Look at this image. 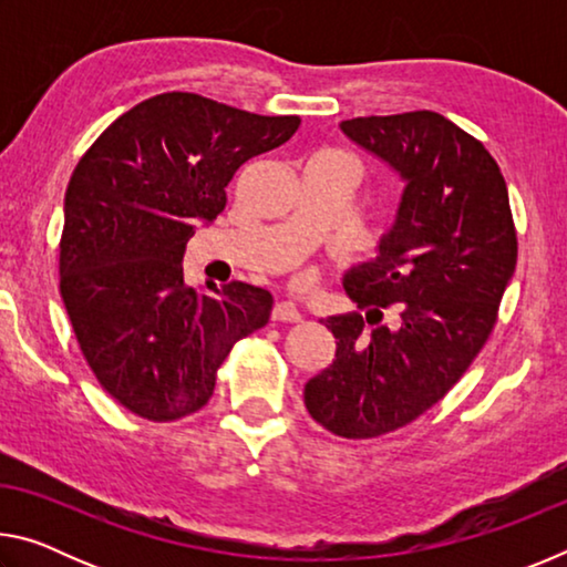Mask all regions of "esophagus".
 Returning <instances> with one entry per match:
<instances>
[{
	"label": "esophagus",
	"mask_w": 567,
	"mask_h": 567,
	"mask_svg": "<svg viewBox=\"0 0 567 567\" xmlns=\"http://www.w3.org/2000/svg\"><path fill=\"white\" fill-rule=\"evenodd\" d=\"M272 320L275 322H300L302 315L295 307V302L280 300V302H275V307H272Z\"/></svg>",
	"instance_id": "34e87169"
}]
</instances>
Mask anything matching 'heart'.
<instances>
[{"label": "heart", "mask_w": 567, "mask_h": 567, "mask_svg": "<svg viewBox=\"0 0 567 567\" xmlns=\"http://www.w3.org/2000/svg\"><path fill=\"white\" fill-rule=\"evenodd\" d=\"M297 282H300V285H307V282H310V275H300V277H297Z\"/></svg>", "instance_id": "1"}]
</instances>
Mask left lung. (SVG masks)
<instances>
[{"label": "left lung", "instance_id": "left-lung-1", "mask_svg": "<svg viewBox=\"0 0 567 567\" xmlns=\"http://www.w3.org/2000/svg\"><path fill=\"white\" fill-rule=\"evenodd\" d=\"M340 130L408 182L378 260L344 275L368 318L324 320L338 350L305 385L315 422L368 440L410 425L465 375L497 322L517 235L497 162L443 114L354 117Z\"/></svg>", "mask_w": 567, "mask_h": 567}]
</instances>
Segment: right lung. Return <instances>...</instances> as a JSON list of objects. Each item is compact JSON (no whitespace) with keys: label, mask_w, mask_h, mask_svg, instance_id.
Listing matches in <instances>:
<instances>
[{"label":"right lung","mask_w":567,"mask_h":567,"mask_svg":"<svg viewBox=\"0 0 567 567\" xmlns=\"http://www.w3.org/2000/svg\"><path fill=\"white\" fill-rule=\"evenodd\" d=\"M297 127V114L165 92L114 120L76 162L60 292L94 378L134 415L172 422L203 410L235 342L270 320V292L233 280L199 295L182 255L197 223L225 209L235 172Z\"/></svg>","instance_id":"obj_1"}]
</instances>
